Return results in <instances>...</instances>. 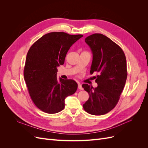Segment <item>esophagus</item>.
Segmentation results:
<instances>
[{"mask_svg":"<svg viewBox=\"0 0 148 148\" xmlns=\"http://www.w3.org/2000/svg\"><path fill=\"white\" fill-rule=\"evenodd\" d=\"M78 89H80V90H82V89H83V88H82V84H80L79 83H78Z\"/></svg>","mask_w":148,"mask_h":148,"instance_id":"34e87169","label":"esophagus"}]
</instances>
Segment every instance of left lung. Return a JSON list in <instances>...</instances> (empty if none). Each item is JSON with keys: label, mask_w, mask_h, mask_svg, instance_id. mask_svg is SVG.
I'll return each instance as SVG.
<instances>
[{"label": "left lung", "mask_w": 148, "mask_h": 148, "mask_svg": "<svg viewBox=\"0 0 148 148\" xmlns=\"http://www.w3.org/2000/svg\"><path fill=\"white\" fill-rule=\"evenodd\" d=\"M85 42L93 55L90 73H97L95 77L97 87L82 85L89 95L83 107L91 115H104L117 105L125 86L127 78L126 57L119 45L102 34L89 36Z\"/></svg>", "instance_id": "left-lung-1"}]
</instances>
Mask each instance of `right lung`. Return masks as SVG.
<instances>
[{"instance_id":"right-lung-1","label":"right lung","mask_w":148,"mask_h":148,"mask_svg":"<svg viewBox=\"0 0 148 148\" xmlns=\"http://www.w3.org/2000/svg\"><path fill=\"white\" fill-rule=\"evenodd\" d=\"M82 34L52 32L39 38L29 48L24 68V78L35 106L47 114L65 107V99L77 91L73 79H57V66L63 65L70 47Z\"/></svg>"}]
</instances>
